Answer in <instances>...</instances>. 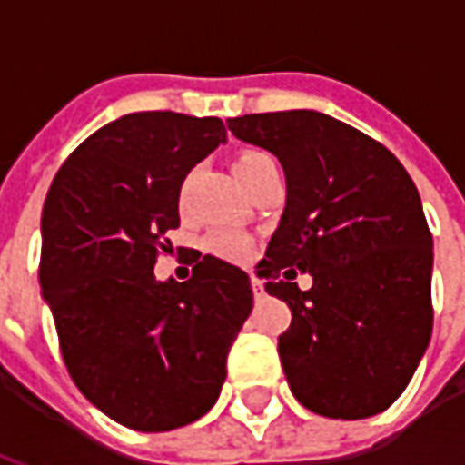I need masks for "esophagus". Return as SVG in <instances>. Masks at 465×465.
I'll return each mask as SVG.
<instances>
[{
    "label": "esophagus",
    "mask_w": 465,
    "mask_h": 465,
    "mask_svg": "<svg viewBox=\"0 0 465 465\" xmlns=\"http://www.w3.org/2000/svg\"><path fill=\"white\" fill-rule=\"evenodd\" d=\"M252 292L256 299H259V296H263V282H259V279H252Z\"/></svg>",
    "instance_id": "34e87169"
}]
</instances>
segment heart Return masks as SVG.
Listing matches in <instances>:
<instances>
[{
  "label": "heart",
  "instance_id": "obj_1",
  "mask_svg": "<svg viewBox=\"0 0 465 465\" xmlns=\"http://www.w3.org/2000/svg\"><path fill=\"white\" fill-rule=\"evenodd\" d=\"M269 159H272V153L259 152V149L242 152L233 159V173L246 186ZM203 249L212 256H216V259H223V262H246L252 256V239L239 232L222 229V232H213L203 239Z\"/></svg>",
  "mask_w": 465,
  "mask_h": 465
}]
</instances>
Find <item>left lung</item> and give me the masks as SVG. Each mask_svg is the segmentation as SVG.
I'll return each instance as SVG.
<instances>
[{
    "label": "left lung",
    "mask_w": 465,
    "mask_h": 465,
    "mask_svg": "<svg viewBox=\"0 0 465 465\" xmlns=\"http://www.w3.org/2000/svg\"><path fill=\"white\" fill-rule=\"evenodd\" d=\"M282 162L286 209L259 273L289 303L279 356L292 393L319 416L369 419L409 386L433 329V239L416 183L376 139L319 112L229 119ZM314 286L302 292L295 269Z\"/></svg>",
    "instance_id": "left-lung-1"
}]
</instances>
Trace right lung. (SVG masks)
<instances>
[{
    "mask_svg": "<svg viewBox=\"0 0 465 465\" xmlns=\"http://www.w3.org/2000/svg\"><path fill=\"white\" fill-rule=\"evenodd\" d=\"M226 139L222 119L136 112L106 124L56 172L42 212L39 283L76 389L126 429L159 433L212 409L249 319V276L203 256L156 282L186 173Z\"/></svg>",
    "mask_w": 465,
    "mask_h": 465,
    "instance_id": "obj_1",
    "label": "right lung"
}]
</instances>
